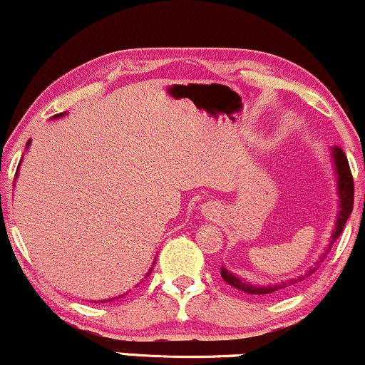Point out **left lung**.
<instances>
[{
    "label": "left lung",
    "instance_id": "obj_1",
    "mask_svg": "<svg viewBox=\"0 0 365 365\" xmlns=\"http://www.w3.org/2000/svg\"><path fill=\"white\" fill-rule=\"evenodd\" d=\"M333 158H334V166H336V173H338V194H340V212H338V220H336V226H334V232L331 235V242L326 249V252H329V249L333 247L334 242L338 240V237L341 235L343 228H345L346 220H349L351 209H354V177H351V171L349 166V159H346L345 153H343L341 148H334L333 150ZM326 257V255H324ZM319 262L317 261V267H319ZM317 267H311V269L305 273V276H300V278L295 279H288V282H283L279 284H267V287H254V284L242 282L240 278H237L235 274H232L230 271H226L225 267H221V276L228 284H232L233 288L237 290L249 293V295H267V293H274L279 290H284V288L292 287V284L300 283L304 278L311 276Z\"/></svg>",
    "mask_w": 365,
    "mask_h": 365
}]
</instances>
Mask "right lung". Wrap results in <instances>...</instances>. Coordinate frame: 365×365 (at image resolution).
Segmentation results:
<instances>
[{
	"label": "right lung",
	"mask_w": 365,
	"mask_h": 365,
	"mask_svg": "<svg viewBox=\"0 0 365 365\" xmlns=\"http://www.w3.org/2000/svg\"><path fill=\"white\" fill-rule=\"evenodd\" d=\"M61 115H63V113H60V115H56V116H54V118H58V116H61ZM29 144H31V140L27 142V148H29Z\"/></svg>",
	"instance_id": "1"
}]
</instances>
